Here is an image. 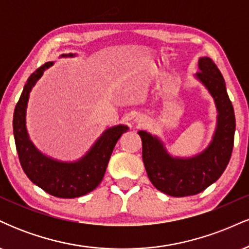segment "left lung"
I'll list each match as a JSON object with an SVG mask.
<instances>
[{"mask_svg": "<svg viewBox=\"0 0 249 249\" xmlns=\"http://www.w3.org/2000/svg\"><path fill=\"white\" fill-rule=\"evenodd\" d=\"M196 78L213 97L216 127L212 142L202 152L188 158L173 157L164 142L146 131H139L142 161L153 186L171 196H187L202 192L220 178L232 156L235 116L221 72L210 57H200Z\"/></svg>", "mask_w": 249, "mask_h": 249, "instance_id": "obj_1", "label": "left lung"}]
</instances>
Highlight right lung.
Masks as SVG:
<instances>
[{"instance_id":"add662e5","label":"right lung","mask_w":249,"mask_h":249,"mask_svg":"<svg viewBox=\"0 0 249 249\" xmlns=\"http://www.w3.org/2000/svg\"><path fill=\"white\" fill-rule=\"evenodd\" d=\"M73 56L76 55L63 53L61 57ZM53 64V62L45 63L31 73L25 83L14 111V138L19 162L28 178L51 196L71 199L88 194L101 184L116 142L128 127L126 125L108 127L85 156L76 161H61L43 154L30 141L25 117L31 89Z\"/></svg>"}]
</instances>
